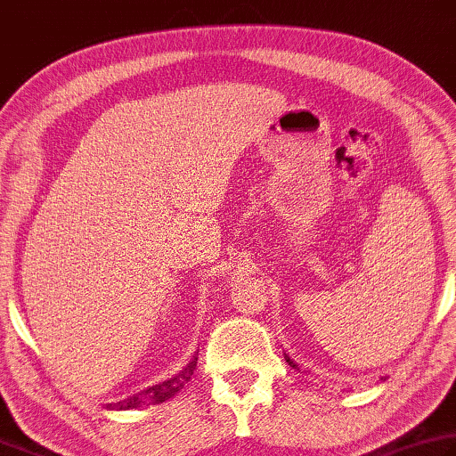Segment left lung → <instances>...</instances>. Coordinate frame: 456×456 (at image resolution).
Instances as JSON below:
<instances>
[{
	"label": "left lung",
	"instance_id": "left-lung-1",
	"mask_svg": "<svg viewBox=\"0 0 456 456\" xmlns=\"http://www.w3.org/2000/svg\"><path fill=\"white\" fill-rule=\"evenodd\" d=\"M284 360H287V362H289V365H290V368H294V370H298V368H297V363H294V362H292V360L289 358V355H287V354H284Z\"/></svg>",
	"mask_w": 456,
	"mask_h": 456
}]
</instances>
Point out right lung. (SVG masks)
I'll return each mask as SVG.
<instances>
[{
  "label": "right lung",
  "instance_id": "right-lung-1",
  "mask_svg": "<svg viewBox=\"0 0 456 456\" xmlns=\"http://www.w3.org/2000/svg\"><path fill=\"white\" fill-rule=\"evenodd\" d=\"M198 368V358L193 355V360L185 365V368L177 373L175 378H169L167 381L158 383V386H151L144 391H140V394H134L132 397L118 401L114 407L118 409H136L140 405H156V403H164L166 399L174 397L177 391H180L187 381L191 379L193 376V370Z\"/></svg>",
  "mask_w": 456,
  "mask_h": 456
}]
</instances>
